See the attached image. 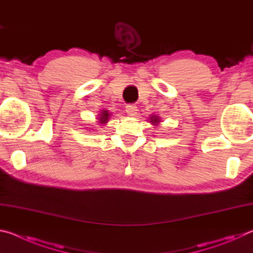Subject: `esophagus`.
<instances>
[{"instance_id": "obj_1", "label": "esophagus", "mask_w": 253, "mask_h": 253, "mask_svg": "<svg viewBox=\"0 0 253 253\" xmlns=\"http://www.w3.org/2000/svg\"><path fill=\"white\" fill-rule=\"evenodd\" d=\"M126 113L128 116H135V115H137V107L135 105H127Z\"/></svg>"}]
</instances>
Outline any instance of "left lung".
Returning a JSON list of instances; mask_svg holds the SVG:
<instances>
[{
	"instance_id": "obj_1",
	"label": "left lung",
	"mask_w": 253,
	"mask_h": 253,
	"mask_svg": "<svg viewBox=\"0 0 253 253\" xmlns=\"http://www.w3.org/2000/svg\"><path fill=\"white\" fill-rule=\"evenodd\" d=\"M149 123H151L152 125H154V126H157V125H160L161 119L158 116H153V115H152V116L149 117Z\"/></svg>"
}]
</instances>
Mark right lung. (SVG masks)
Segmentation results:
<instances>
[{"mask_svg": "<svg viewBox=\"0 0 253 253\" xmlns=\"http://www.w3.org/2000/svg\"><path fill=\"white\" fill-rule=\"evenodd\" d=\"M109 117H110V114L108 110H102L100 111V114L98 115V123L100 124V125H106L107 122L109 121Z\"/></svg>", "mask_w": 253, "mask_h": 253, "instance_id": "1", "label": "right lung"}]
</instances>
